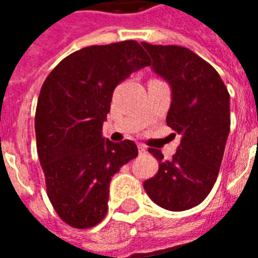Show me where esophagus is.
<instances>
[{"label": "esophagus", "instance_id": "obj_1", "mask_svg": "<svg viewBox=\"0 0 258 258\" xmlns=\"http://www.w3.org/2000/svg\"><path fill=\"white\" fill-rule=\"evenodd\" d=\"M138 153H140V155H144V153H146V146L142 145V144H140V145H138Z\"/></svg>", "mask_w": 258, "mask_h": 258}]
</instances>
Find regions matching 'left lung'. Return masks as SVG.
Here are the masks:
<instances>
[{
    "instance_id": "obj_1",
    "label": "left lung",
    "mask_w": 258,
    "mask_h": 258,
    "mask_svg": "<svg viewBox=\"0 0 258 258\" xmlns=\"http://www.w3.org/2000/svg\"><path fill=\"white\" fill-rule=\"evenodd\" d=\"M142 47L153 59V70L171 85L166 121L182 135L171 160L149 149L159 171L144 189L166 210H188L206 199L218 177L231 125L229 94L216 69L188 48L148 42Z\"/></svg>"
}]
</instances>
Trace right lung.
Returning a JSON list of instances; mask_svg holds the SVG:
<instances>
[{
	"mask_svg": "<svg viewBox=\"0 0 258 258\" xmlns=\"http://www.w3.org/2000/svg\"><path fill=\"white\" fill-rule=\"evenodd\" d=\"M134 40L91 45L60 60L44 81L36 109L37 153L51 205L68 225L95 227L107 211L109 182L138 156L133 141L102 137L114 88L149 66Z\"/></svg>",
	"mask_w": 258,
	"mask_h": 258,
	"instance_id": "right-lung-1",
	"label": "right lung"
}]
</instances>
